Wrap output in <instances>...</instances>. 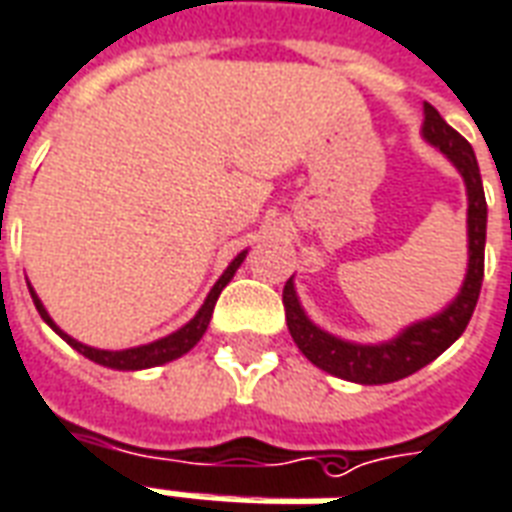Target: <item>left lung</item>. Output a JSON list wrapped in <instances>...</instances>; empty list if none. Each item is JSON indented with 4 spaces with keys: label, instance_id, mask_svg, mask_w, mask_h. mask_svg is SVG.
Wrapping results in <instances>:
<instances>
[{
    "label": "left lung",
    "instance_id": "left-lung-1",
    "mask_svg": "<svg viewBox=\"0 0 512 512\" xmlns=\"http://www.w3.org/2000/svg\"><path fill=\"white\" fill-rule=\"evenodd\" d=\"M423 136L453 160L455 169L464 177L466 196H469V220H466L469 223V270H466V281L453 305L434 319L412 324L395 341L379 343V346H357V343L333 338V335L319 330L316 324L308 322V316L302 313L300 302H297L292 281H286V286H283L286 324H289V333H292L294 343L300 346V352L313 365H319L322 371L349 379V382L387 384L420 371L423 365H428L445 352L450 343L461 338L472 313H475L477 297H480L483 259H486L488 207L475 149L458 130L450 128L445 119L439 117V111L431 103H425Z\"/></svg>",
    "mask_w": 512,
    "mask_h": 512
}]
</instances>
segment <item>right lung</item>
Masks as SVG:
<instances>
[{"label":"right lung","instance_id":"right-lung-1","mask_svg":"<svg viewBox=\"0 0 512 512\" xmlns=\"http://www.w3.org/2000/svg\"><path fill=\"white\" fill-rule=\"evenodd\" d=\"M242 259H245V251L237 256V259L231 261L229 267H226V272L220 275L218 283L212 286V292L207 294V300H204V305H201V311L190 319L182 330H177V333H171L169 338H160V341L155 343H147V346H138V349H125V352H106V349H92V346H84V343L73 341L70 335H65L62 330H59L57 324L51 322V316L46 313V308H43V302L37 300L35 292H32V300H35L37 311H40V316L46 319L54 330H57L62 338H65L76 352H81L84 357H89L92 363H100L106 365V368H117V371H138V368H152V365H163L169 363V360H177V357H182L185 352H190L196 343L201 341V335L207 333V324H210L212 319V311H215V302H218L220 292H223V286L231 281V275L237 272V267L242 264Z\"/></svg>","mask_w":512,"mask_h":512}]
</instances>
